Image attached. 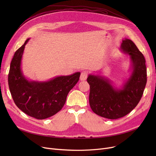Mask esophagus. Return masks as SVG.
I'll return each instance as SVG.
<instances>
[{
    "label": "esophagus",
    "instance_id": "esophagus-1",
    "mask_svg": "<svg viewBox=\"0 0 156 156\" xmlns=\"http://www.w3.org/2000/svg\"><path fill=\"white\" fill-rule=\"evenodd\" d=\"M87 76H88V74L86 71H82L81 73V75H80V80L81 81H85L86 80L87 78Z\"/></svg>",
    "mask_w": 156,
    "mask_h": 156
}]
</instances>
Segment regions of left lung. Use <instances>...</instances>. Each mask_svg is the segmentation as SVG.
Wrapping results in <instances>:
<instances>
[{"label":"left lung","instance_id":"obj_1","mask_svg":"<svg viewBox=\"0 0 156 156\" xmlns=\"http://www.w3.org/2000/svg\"><path fill=\"white\" fill-rule=\"evenodd\" d=\"M121 51L129 55V77L121 88L113 85L112 81L101 75H89V104L97 115L110 119L126 116L140 101L147 83V69L144 55L132 40H122Z\"/></svg>","mask_w":156,"mask_h":156}]
</instances>
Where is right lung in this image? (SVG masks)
I'll use <instances>...</instances> for the list:
<instances>
[{
    "label": "right lung",
    "mask_w": 156,
    "mask_h": 156,
    "mask_svg": "<svg viewBox=\"0 0 156 156\" xmlns=\"http://www.w3.org/2000/svg\"><path fill=\"white\" fill-rule=\"evenodd\" d=\"M30 38L16 51L10 65L8 84L14 103L27 115L37 119L51 117L61 110L80 73L56 76L46 81H30L21 70L24 47Z\"/></svg>",
    "instance_id": "right-lung-1"
}]
</instances>
